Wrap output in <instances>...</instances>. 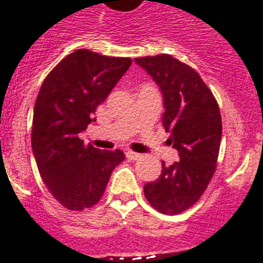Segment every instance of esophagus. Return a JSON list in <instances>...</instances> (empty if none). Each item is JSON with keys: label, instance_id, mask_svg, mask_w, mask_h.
<instances>
[{"label": "esophagus", "instance_id": "esophagus-1", "mask_svg": "<svg viewBox=\"0 0 263 263\" xmlns=\"http://www.w3.org/2000/svg\"><path fill=\"white\" fill-rule=\"evenodd\" d=\"M125 156H127L128 160H131V161H136V160H139L140 154H138V153H134V152H127L125 153Z\"/></svg>", "mask_w": 263, "mask_h": 263}]
</instances>
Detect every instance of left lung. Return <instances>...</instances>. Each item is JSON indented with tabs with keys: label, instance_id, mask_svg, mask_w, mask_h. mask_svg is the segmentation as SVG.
<instances>
[{
	"label": "left lung",
	"instance_id": "obj_1",
	"mask_svg": "<svg viewBox=\"0 0 263 263\" xmlns=\"http://www.w3.org/2000/svg\"><path fill=\"white\" fill-rule=\"evenodd\" d=\"M161 88L165 111L162 125L180 161L162 162L156 181L144 184V196L164 214H179L199 200L217 168L220 153V107L199 73L169 54L135 59Z\"/></svg>",
	"mask_w": 263,
	"mask_h": 263
}]
</instances>
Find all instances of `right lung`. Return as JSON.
<instances>
[{
	"instance_id": "obj_1",
	"label": "right lung",
	"mask_w": 263,
	"mask_h": 263,
	"mask_svg": "<svg viewBox=\"0 0 263 263\" xmlns=\"http://www.w3.org/2000/svg\"><path fill=\"white\" fill-rule=\"evenodd\" d=\"M132 60L79 49L46 76L34 106L31 144L43 183L68 210L92 208L102 198L121 150H99L79 138Z\"/></svg>"
}]
</instances>
